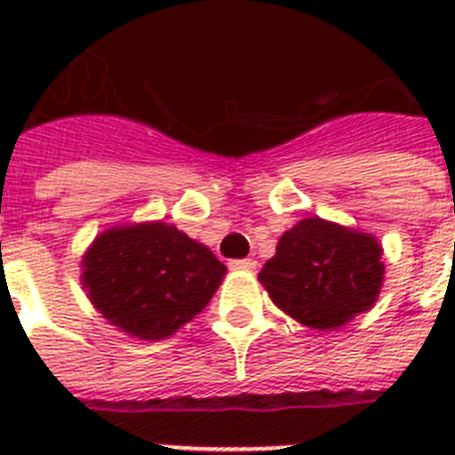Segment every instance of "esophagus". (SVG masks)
I'll return each instance as SVG.
<instances>
[{
	"label": "esophagus",
	"instance_id": "esophagus-1",
	"mask_svg": "<svg viewBox=\"0 0 455 455\" xmlns=\"http://www.w3.org/2000/svg\"><path fill=\"white\" fill-rule=\"evenodd\" d=\"M228 267H231V269H255L257 262L255 259H250V257H243V259H231Z\"/></svg>",
	"mask_w": 455,
	"mask_h": 455
}]
</instances>
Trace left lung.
<instances>
[{"instance_id": "left-lung-1", "label": "left lung", "mask_w": 455, "mask_h": 455, "mask_svg": "<svg viewBox=\"0 0 455 455\" xmlns=\"http://www.w3.org/2000/svg\"><path fill=\"white\" fill-rule=\"evenodd\" d=\"M373 235L309 217L285 231L259 281L278 309L332 331L375 302L385 264Z\"/></svg>"}]
</instances>
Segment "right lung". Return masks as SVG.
Listing matches in <instances>:
<instances>
[{"label": "right lung", "instance_id": "obj_1", "mask_svg": "<svg viewBox=\"0 0 455 455\" xmlns=\"http://www.w3.org/2000/svg\"><path fill=\"white\" fill-rule=\"evenodd\" d=\"M84 288L110 323L163 339L205 309L227 267L170 224L110 228L84 255Z\"/></svg>", "mask_w": 455, "mask_h": 455}]
</instances>
